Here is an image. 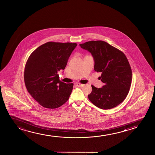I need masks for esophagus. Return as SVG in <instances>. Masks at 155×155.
<instances>
[{
    "label": "esophagus",
    "instance_id": "esophagus-1",
    "mask_svg": "<svg viewBox=\"0 0 155 155\" xmlns=\"http://www.w3.org/2000/svg\"><path fill=\"white\" fill-rule=\"evenodd\" d=\"M84 84H81V83H77V86H78L79 87H83L84 86Z\"/></svg>",
    "mask_w": 155,
    "mask_h": 155
}]
</instances>
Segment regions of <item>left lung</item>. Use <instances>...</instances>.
I'll list each match as a JSON object with an SVG mask.
<instances>
[{"mask_svg":"<svg viewBox=\"0 0 155 155\" xmlns=\"http://www.w3.org/2000/svg\"><path fill=\"white\" fill-rule=\"evenodd\" d=\"M79 45L93 56L94 70L102 73L100 79L104 83L100 88L91 85L89 101L103 110L115 107L127 97L131 84V68L127 58L103 41H91Z\"/></svg>","mask_w":155,"mask_h":155,"instance_id":"left-lung-1","label":"left lung"}]
</instances>
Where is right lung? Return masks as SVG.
<instances>
[{"mask_svg": "<svg viewBox=\"0 0 155 155\" xmlns=\"http://www.w3.org/2000/svg\"><path fill=\"white\" fill-rule=\"evenodd\" d=\"M77 43L48 42L35 49L24 69V82L28 92L45 108L62 106L69 98L73 83L60 81L58 72L64 70Z\"/></svg>", "mask_w": 155, "mask_h": 155, "instance_id": "right-lung-1", "label": "right lung"}]
</instances>
